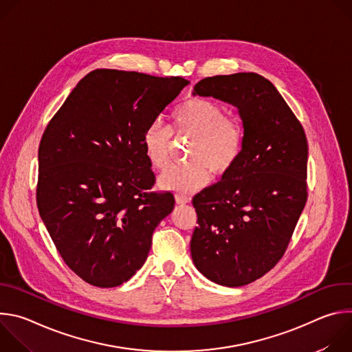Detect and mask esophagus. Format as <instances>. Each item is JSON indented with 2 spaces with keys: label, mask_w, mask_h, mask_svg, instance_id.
Wrapping results in <instances>:
<instances>
[{
  "label": "esophagus",
  "mask_w": 352,
  "mask_h": 352,
  "mask_svg": "<svg viewBox=\"0 0 352 352\" xmlns=\"http://www.w3.org/2000/svg\"><path fill=\"white\" fill-rule=\"evenodd\" d=\"M175 202L178 205H186V204L190 202V197L184 196V195H175Z\"/></svg>",
  "instance_id": "1"
}]
</instances>
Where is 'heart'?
<instances>
[{
    "mask_svg": "<svg viewBox=\"0 0 352 352\" xmlns=\"http://www.w3.org/2000/svg\"><path fill=\"white\" fill-rule=\"evenodd\" d=\"M224 109L205 97H190L173 113V121L178 132L193 136L189 144L186 164L170 166L159 178L164 189L175 192H192L204 186L209 179V171L224 175L239 159L245 131L236 117L224 116ZM173 142L170 126L155 121L148 124L142 136L143 152L153 167L162 170L168 164Z\"/></svg>",
    "mask_w": 352,
    "mask_h": 352,
    "instance_id": "heart-1",
    "label": "heart"
}]
</instances>
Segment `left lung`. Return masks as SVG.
<instances>
[{
    "mask_svg": "<svg viewBox=\"0 0 352 352\" xmlns=\"http://www.w3.org/2000/svg\"><path fill=\"white\" fill-rule=\"evenodd\" d=\"M192 94L235 106L245 131L236 163L192 200L197 214L192 261L216 284L246 285L283 258L305 208L307 136L278 90L262 75L205 78Z\"/></svg>",
    "mask_w": 352,
    "mask_h": 352,
    "instance_id": "obj_1",
    "label": "left lung"
}]
</instances>
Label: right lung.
<instances>
[{
  "label": "right lung",
  "mask_w": 352,
  "mask_h": 352,
  "mask_svg": "<svg viewBox=\"0 0 352 352\" xmlns=\"http://www.w3.org/2000/svg\"><path fill=\"white\" fill-rule=\"evenodd\" d=\"M188 83L181 76L94 69L41 136L40 217L68 267L91 285L128 281L174 209L173 193L150 192L156 178L142 136Z\"/></svg>",
  "instance_id": "right-lung-1"
}]
</instances>
